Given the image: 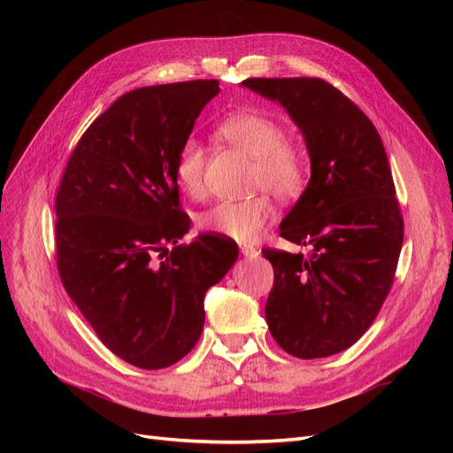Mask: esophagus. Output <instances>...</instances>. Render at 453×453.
<instances>
[{
    "label": "esophagus",
    "mask_w": 453,
    "mask_h": 453,
    "mask_svg": "<svg viewBox=\"0 0 453 453\" xmlns=\"http://www.w3.org/2000/svg\"><path fill=\"white\" fill-rule=\"evenodd\" d=\"M240 251L243 257H248V258H255L260 255V250L253 248V245H240Z\"/></svg>",
    "instance_id": "obj_1"
}]
</instances>
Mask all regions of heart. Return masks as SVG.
Returning <instances> with one entry per match:
<instances>
[{
  "label": "heart",
  "instance_id": "obj_1",
  "mask_svg": "<svg viewBox=\"0 0 453 453\" xmlns=\"http://www.w3.org/2000/svg\"><path fill=\"white\" fill-rule=\"evenodd\" d=\"M225 142L253 158L251 187L265 188L278 200L289 202L300 196L308 180L306 158L287 143L283 127L260 113H238L217 127ZM205 150L195 138L181 143L175 157V180L190 198L205 195L203 183ZM273 208L266 193L245 200H225L200 213L198 226L211 234L236 242H251L270 221Z\"/></svg>",
  "mask_w": 453,
  "mask_h": 453
}]
</instances>
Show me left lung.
I'll return each mask as SVG.
<instances>
[{"label": "left lung", "instance_id": "obj_1", "mask_svg": "<svg viewBox=\"0 0 453 453\" xmlns=\"http://www.w3.org/2000/svg\"><path fill=\"white\" fill-rule=\"evenodd\" d=\"M280 102L304 135L311 177L280 236L311 253L263 250L273 266L266 323L293 357L353 346L388 298L404 223L381 138L348 96L318 77L245 79Z\"/></svg>", "mask_w": 453, "mask_h": 453}]
</instances>
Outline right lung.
<instances>
[{"instance_id":"obj_1","label":"right lung","mask_w":453,"mask_h":453,"mask_svg":"<svg viewBox=\"0 0 453 453\" xmlns=\"http://www.w3.org/2000/svg\"><path fill=\"white\" fill-rule=\"evenodd\" d=\"M217 79L135 88L81 135L57 193L64 289L117 357L166 368L195 348L203 296L238 258L225 236L200 234L181 210L175 157Z\"/></svg>"}]
</instances>
